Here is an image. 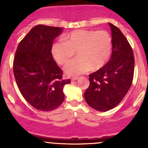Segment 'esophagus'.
<instances>
[{"label": "esophagus", "mask_w": 148, "mask_h": 148, "mask_svg": "<svg viewBox=\"0 0 148 148\" xmlns=\"http://www.w3.org/2000/svg\"><path fill=\"white\" fill-rule=\"evenodd\" d=\"M78 79V77H72L71 78V82H74V81H76V80Z\"/></svg>", "instance_id": "esophagus-1"}]
</instances>
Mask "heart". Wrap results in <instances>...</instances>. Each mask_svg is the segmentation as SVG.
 Masks as SVG:
<instances>
[{
    "mask_svg": "<svg viewBox=\"0 0 148 148\" xmlns=\"http://www.w3.org/2000/svg\"><path fill=\"white\" fill-rule=\"evenodd\" d=\"M112 51V39L104 30H76L63 40L52 45L53 57L59 64L66 63L77 51L78 57L64 66L69 76H76L92 70H98L108 62Z\"/></svg>",
    "mask_w": 148,
    "mask_h": 148,
    "instance_id": "heart-1",
    "label": "heart"
}]
</instances>
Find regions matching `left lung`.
Listing matches in <instances>:
<instances>
[{
	"mask_svg": "<svg viewBox=\"0 0 148 148\" xmlns=\"http://www.w3.org/2000/svg\"><path fill=\"white\" fill-rule=\"evenodd\" d=\"M112 52L109 62L89 74V86L84 92L86 103L95 110L106 112L120 104L132 84L135 58L127 39L117 26L109 23Z\"/></svg>",
	"mask_w": 148,
	"mask_h": 148,
	"instance_id": "obj_1",
	"label": "left lung"
}]
</instances>
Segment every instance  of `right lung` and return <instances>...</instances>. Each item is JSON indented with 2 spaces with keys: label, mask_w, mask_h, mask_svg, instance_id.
<instances>
[{
  "label": "right lung",
  "mask_w": 148,
  "mask_h": 148,
  "mask_svg": "<svg viewBox=\"0 0 148 148\" xmlns=\"http://www.w3.org/2000/svg\"><path fill=\"white\" fill-rule=\"evenodd\" d=\"M62 28L45 25L34 26L18 44L13 73L22 96L34 108L51 111L64 99L63 87L71 83L63 79V71L53 60V41Z\"/></svg>",
  "instance_id": "right-lung-1"
}]
</instances>
